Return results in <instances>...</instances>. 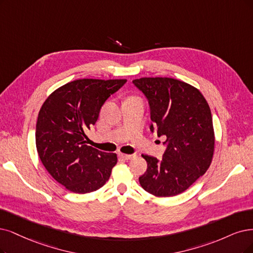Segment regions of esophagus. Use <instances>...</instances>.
I'll return each mask as SVG.
<instances>
[{
  "label": "esophagus",
  "mask_w": 253,
  "mask_h": 253,
  "mask_svg": "<svg viewBox=\"0 0 253 253\" xmlns=\"http://www.w3.org/2000/svg\"><path fill=\"white\" fill-rule=\"evenodd\" d=\"M119 155H120L122 158H124V160H126V161L132 160V158L135 156V155H133V154H124V153H120Z\"/></svg>",
  "instance_id": "esophagus-1"
}]
</instances>
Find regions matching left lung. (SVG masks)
Segmentation results:
<instances>
[{
	"label": "left lung",
	"mask_w": 253,
	"mask_h": 253,
	"mask_svg": "<svg viewBox=\"0 0 253 253\" xmlns=\"http://www.w3.org/2000/svg\"><path fill=\"white\" fill-rule=\"evenodd\" d=\"M148 100L150 130L165 136L162 160L142 155L147 171L139 176L142 188L157 197L181 194L211 166L214 148L212 119L202 93L173 78H141L132 81Z\"/></svg>",
	"instance_id": "1"
}]
</instances>
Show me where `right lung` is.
<instances>
[{"label": "right lung", "instance_id": "add662e5", "mask_svg": "<svg viewBox=\"0 0 253 253\" xmlns=\"http://www.w3.org/2000/svg\"><path fill=\"white\" fill-rule=\"evenodd\" d=\"M126 79H79L56 89L42 104L36 123L35 142L44 168L69 191L85 194L109 179L117 154L87 144L86 131L99 118L105 101Z\"/></svg>", "mask_w": 253, "mask_h": 253}]
</instances>
